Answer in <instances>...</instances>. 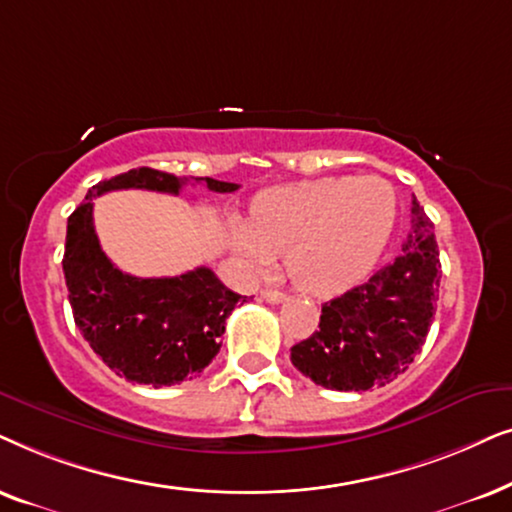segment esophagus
Returning a JSON list of instances; mask_svg holds the SVG:
<instances>
[{
  "instance_id": "1",
  "label": "esophagus",
  "mask_w": 512,
  "mask_h": 512,
  "mask_svg": "<svg viewBox=\"0 0 512 512\" xmlns=\"http://www.w3.org/2000/svg\"><path fill=\"white\" fill-rule=\"evenodd\" d=\"M262 299L269 304H281V302H285V295L278 290H262Z\"/></svg>"
}]
</instances>
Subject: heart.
Returning <instances> with one entry per match:
<instances>
[{"label":"heart","mask_w":512,"mask_h":512,"mask_svg":"<svg viewBox=\"0 0 512 512\" xmlns=\"http://www.w3.org/2000/svg\"><path fill=\"white\" fill-rule=\"evenodd\" d=\"M398 220V199L377 175L323 177L276 187L252 203L248 222L229 238L248 271L267 269L288 252V274L311 295H339L377 267Z\"/></svg>","instance_id":"heart-1"}]
</instances>
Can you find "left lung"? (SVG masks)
Here are the masks:
<instances>
[{"label":"left lung","mask_w":512,"mask_h":512,"mask_svg":"<svg viewBox=\"0 0 512 512\" xmlns=\"http://www.w3.org/2000/svg\"><path fill=\"white\" fill-rule=\"evenodd\" d=\"M440 276L433 222L414 199L403 252L367 283L323 304L318 330L290 349L292 365L335 391L391 384L426 342Z\"/></svg>","instance_id":"1"}]
</instances>
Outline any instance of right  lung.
I'll use <instances>...</instances> for the list:
<instances>
[{"label":"right lung","mask_w":512,"mask_h":512,"mask_svg":"<svg viewBox=\"0 0 512 512\" xmlns=\"http://www.w3.org/2000/svg\"><path fill=\"white\" fill-rule=\"evenodd\" d=\"M210 192H236L234 182L194 177ZM187 177L133 168L88 189L67 220L63 271L74 323L109 370L154 388L192 379L222 346L229 313L245 297L229 290L208 267L173 278H138L117 269L102 252L93 227V199L117 189L180 194Z\"/></svg>","instance_id":"add662e5"}]
</instances>
